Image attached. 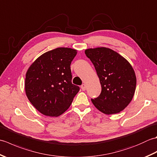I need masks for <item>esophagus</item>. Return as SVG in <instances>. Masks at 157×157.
<instances>
[{
    "label": "esophagus",
    "mask_w": 157,
    "mask_h": 157,
    "mask_svg": "<svg viewBox=\"0 0 157 157\" xmlns=\"http://www.w3.org/2000/svg\"><path fill=\"white\" fill-rule=\"evenodd\" d=\"M81 88H82V90L83 91H85L86 89V84H82V85L81 86Z\"/></svg>",
    "instance_id": "obj_1"
}]
</instances>
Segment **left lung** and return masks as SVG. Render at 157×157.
<instances>
[{"label":"left lung","mask_w":157,"mask_h":157,"mask_svg":"<svg viewBox=\"0 0 157 157\" xmlns=\"http://www.w3.org/2000/svg\"><path fill=\"white\" fill-rule=\"evenodd\" d=\"M85 54L94 65L102 91L91 99L95 107L106 115L123 111L134 95L135 71L131 64L118 52L106 47L88 48Z\"/></svg>","instance_id":"obj_1"}]
</instances>
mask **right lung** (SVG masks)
I'll use <instances>...</instances> for the list:
<instances>
[{"label":"right lung","mask_w":157,"mask_h":157,"mask_svg":"<svg viewBox=\"0 0 157 157\" xmlns=\"http://www.w3.org/2000/svg\"><path fill=\"white\" fill-rule=\"evenodd\" d=\"M77 50L59 47L39 56L25 74V90L28 100L42 114L57 117L71 105L79 90L71 83L70 65Z\"/></svg>","instance_id":"obj_1"}]
</instances>
